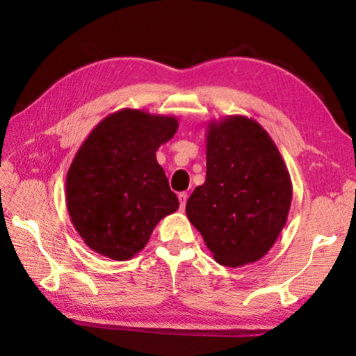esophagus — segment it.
Wrapping results in <instances>:
<instances>
[{"label": "esophagus", "instance_id": "34e87169", "mask_svg": "<svg viewBox=\"0 0 356 356\" xmlns=\"http://www.w3.org/2000/svg\"><path fill=\"white\" fill-rule=\"evenodd\" d=\"M177 197H179L180 209H185V204H186V200H188V195H186V193H179Z\"/></svg>", "mask_w": 356, "mask_h": 356}]
</instances>
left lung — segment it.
I'll return each instance as SVG.
<instances>
[{
  "mask_svg": "<svg viewBox=\"0 0 356 356\" xmlns=\"http://www.w3.org/2000/svg\"><path fill=\"white\" fill-rule=\"evenodd\" d=\"M206 141V182L186 201V216L218 264L257 262L286 226L291 174L272 136L251 118L210 120Z\"/></svg>",
  "mask_w": 356,
  "mask_h": 356,
  "instance_id": "obj_1",
  "label": "left lung"
}]
</instances>
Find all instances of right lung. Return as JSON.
Masks as SVG:
<instances>
[{"mask_svg":"<svg viewBox=\"0 0 356 356\" xmlns=\"http://www.w3.org/2000/svg\"><path fill=\"white\" fill-rule=\"evenodd\" d=\"M177 118L122 108L95 125L65 179L75 231L99 254L129 261L161 218L179 209L156 149L176 135Z\"/></svg>","mask_w":356,"mask_h":356,"instance_id":"add662e5","label":"right lung"}]
</instances>
